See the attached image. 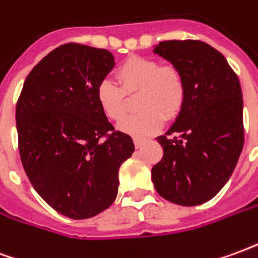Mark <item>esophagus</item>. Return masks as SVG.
Returning a JSON list of instances; mask_svg holds the SVG:
<instances>
[{
    "instance_id": "1",
    "label": "esophagus",
    "mask_w": 258,
    "mask_h": 258,
    "mask_svg": "<svg viewBox=\"0 0 258 258\" xmlns=\"http://www.w3.org/2000/svg\"><path fill=\"white\" fill-rule=\"evenodd\" d=\"M145 142H146V140H144V138H137V137L134 138V145L137 149H138V148H141V146L144 145Z\"/></svg>"
}]
</instances>
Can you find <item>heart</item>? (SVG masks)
I'll return each mask as SVG.
<instances>
[{"label": "heart", "mask_w": 258, "mask_h": 258, "mask_svg": "<svg viewBox=\"0 0 258 258\" xmlns=\"http://www.w3.org/2000/svg\"><path fill=\"white\" fill-rule=\"evenodd\" d=\"M116 79L118 85L110 81L98 85L96 101L107 118L118 121L128 111V98L139 95L136 106L141 112L122 118L118 130L123 133L135 137L149 135L162 127L163 120H174L182 110L186 81L181 69L174 64L133 56L117 69Z\"/></svg>", "instance_id": "obj_1"}]
</instances>
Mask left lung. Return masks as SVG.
I'll return each mask as SVG.
<instances>
[{"mask_svg": "<svg viewBox=\"0 0 258 258\" xmlns=\"http://www.w3.org/2000/svg\"><path fill=\"white\" fill-rule=\"evenodd\" d=\"M153 52L181 69L186 81L182 110L152 168L162 198L181 206L213 199L227 184L243 149V98L236 73L216 48L199 40L162 41Z\"/></svg>", "mask_w": 258, "mask_h": 258, "instance_id": "left-lung-1", "label": "left lung"}]
</instances>
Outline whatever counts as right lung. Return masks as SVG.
I'll use <instances>...</instances> for the list:
<instances>
[{"mask_svg":"<svg viewBox=\"0 0 258 258\" xmlns=\"http://www.w3.org/2000/svg\"><path fill=\"white\" fill-rule=\"evenodd\" d=\"M114 64L106 49L60 45L33 68L16 105L26 174L53 210L73 220L112 205L118 168L134 152L131 137L114 131L96 101Z\"/></svg>","mask_w":258,"mask_h":258,"instance_id":"obj_1","label":"right lung"}]
</instances>
